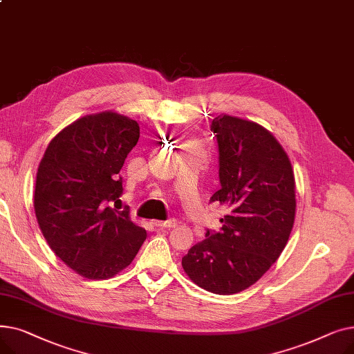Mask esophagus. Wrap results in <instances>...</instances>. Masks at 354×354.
Returning a JSON list of instances; mask_svg holds the SVG:
<instances>
[{
    "mask_svg": "<svg viewBox=\"0 0 354 354\" xmlns=\"http://www.w3.org/2000/svg\"><path fill=\"white\" fill-rule=\"evenodd\" d=\"M153 225H155L156 228H167V230H171V228H175V227H176V221H175V219H167V221H165V222L156 221V222H153Z\"/></svg>",
    "mask_w": 354,
    "mask_h": 354,
    "instance_id": "1",
    "label": "esophagus"
}]
</instances>
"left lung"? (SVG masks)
<instances>
[{
    "label": "left lung",
    "mask_w": 354,
    "mask_h": 354,
    "mask_svg": "<svg viewBox=\"0 0 354 354\" xmlns=\"http://www.w3.org/2000/svg\"><path fill=\"white\" fill-rule=\"evenodd\" d=\"M219 183L211 202L225 205L219 231H207L182 258L201 288L235 294L248 288L277 261L295 216V182L290 159L267 129L254 122L218 116Z\"/></svg>",
    "instance_id": "obj_1"
}]
</instances>
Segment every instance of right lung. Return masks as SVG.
I'll return each mask as SVG.
<instances>
[{"label": "right lung", "instance_id": "add662e5", "mask_svg": "<svg viewBox=\"0 0 354 354\" xmlns=\"http://www.w3.org/2000/svg\"><path fill=\"white\" fill-rule=\"evenodd\" d=\"M139 140V124L103 111L84 116L55 136L37 172L34 211L50 248L90 280L113 277L133 261L146 231L120 202L119 172Z\"/></svg>", "mask_w": 354, "mask_h": 354}]
</instances>
